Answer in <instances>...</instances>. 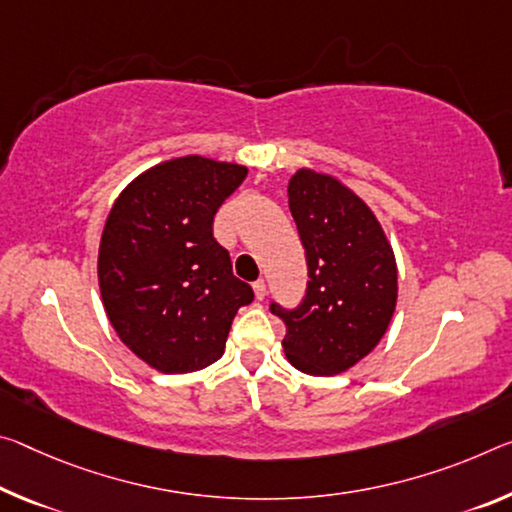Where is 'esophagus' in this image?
<instances>
[{
  "instance_id": "obj_1",
  "label": "esophagus",
  "mask_w": 512,
  "mask_h": 512,
  "mask_svg": "<svg viewBox=\"0 0 512 512\" xmlns=\"http://www.w3.org/2000/svg\"><path fill=\"white\" fill-rule=\"evenodd\" d=\"M253 291H255V298L257 300H264V296H266V282L264 280H257L255 285H253Z\"/></svg>"
}]
</instances>
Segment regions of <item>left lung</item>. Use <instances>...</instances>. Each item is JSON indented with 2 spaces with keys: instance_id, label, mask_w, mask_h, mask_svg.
I'll return each mask as SVG.
<instances>
[{
  "instance_id": "obj_1",
  "label": "left lung",
  "mask_w": 512,
  "mask_h": 512,
  "mask_svg": "<svg viewBox=\"0 0 512 512\" xmlns=\"http://www.w3.org/2000/svg\"><path fill=\"white\" fill-rule=\"evenodd\" d=\"M289 209L310 280L294 310L271 303V312L287 326V360L310 376H335L369 355L392 321L394 253L371 209L335 177L300 168Z\"/></svg>"
}]
</instances>
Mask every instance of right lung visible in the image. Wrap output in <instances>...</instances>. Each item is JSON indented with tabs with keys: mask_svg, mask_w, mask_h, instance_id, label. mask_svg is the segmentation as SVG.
<instances>
[{
	"mask_svg": "<svg viewBox=\"0 0 512 512\" xmlns=\"http://www.w3.org/2000/svg\"><path fill=\"white\" fill-rule=\"evenodd\" d=\"M248 168L189 154L145 170L113 202L100 241L104 310L129 351L161 373L221 358L232 319L253 303L214 239V216Z\"/></svg>",
	"mask_w": 512,
	"mask_h": 512,
	"instance_id": "add662e5",
	"label": "right lung"
}]
</instances>
